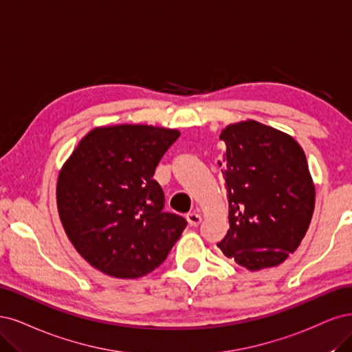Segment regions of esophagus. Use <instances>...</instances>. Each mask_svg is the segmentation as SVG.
I'll return each instance as SVG.
<instances>
[{
	"mask_svg": "<svg viewBox=\"0 0 352 352\" xmlns=\"http://www.w3.org/2000/svg\"><path fill=\"white\" fill-rule=\"evenodd\" d=\"M187 221L191 226H197L201 222V217L197 213H188L187 214Z\"/></svg>",
	"mask_w": 352,
	"mask_h": 352,
	"instance_id": "obj_1",
	"label": "esophagus"
}]
</instances>
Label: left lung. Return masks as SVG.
Returning <instances> with one entry per match:
<instances>
[{"instance_id": "obj_1", "label": "left lung", "mask_w": 352, "mask_h": 352, "mask_svg": "<svg viewBox=\"0 0 352 352\" xmlns=\"http://www.w3.org/2000/svg\"><path fill=\"white\" fill-rule=\"evenodd\" d=\"M219 138L230 230L218 247L248 270L278 266L297 250L313 217L304 151L291 135L253 120L231 124Z\"/></svg>"}]
</instances>
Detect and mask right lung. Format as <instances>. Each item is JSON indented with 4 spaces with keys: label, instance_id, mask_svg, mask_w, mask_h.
Returning <instances> with one entry per match:
<instances>
[{
    "label": "right lung",
    "instance_id": "1",
    "mask_svg": "<svg viewBox=\"0 0 352 352\" xmlns=\"http://www.w3.org/2000/svg\"><path fill=\"white\" fill-rule=\"evenodd\" d=\"M179 131L140 124L87 133L61 169L56 206L69 240L104 274L133 279L151 274L187 226L164 212L153 179L161 157Z\"/></svg>",
    "mask_w": 352,
    "mask_h": 352
}]
</instances>
